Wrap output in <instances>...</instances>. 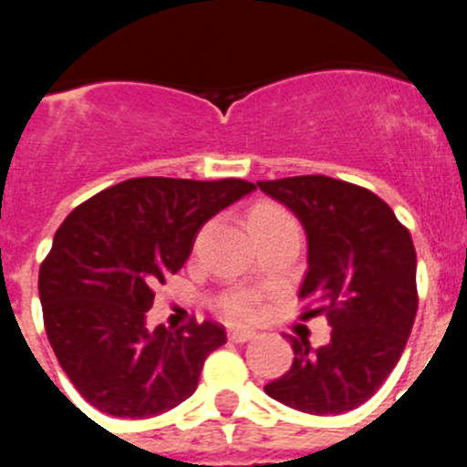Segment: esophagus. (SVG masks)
<instances>
[{"mask_svg":"<svg viewBox=\"0 0 467 467\" xmlns=\"http://www.w3.org/2000/svg\"><path fill=\"white\" fill-rule=\"evenodd\" d=\"M251 338H255V332H251V329H244V327H233V329H230V341L246 343L251 341Z\"/></svg>","mask_w":467,"mask_h":467,"instance_id":"esophagus-1","label":"esophagus"}]
</instances>
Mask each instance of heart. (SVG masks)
<instances>
[{"label":"heart","instance_id":"1","mask_svg":"<svg viewBox=\"0 0 467 467\" xmlns=\"http://www.w3.org/2000/svg\"><path fill=\"white\" fill-rule=\"evenodd\" d=\"M278 213H285L278 204L274 202H258L251 212H248V223L251 221L258 219H267V216H278ZM225 311H228L230 317H237V320H246V317L255 316V304L254 297H248V295H237V297L228 299L225 304Z\"/></svg>","mask_w":467,"mask_h":467}]
</instances>
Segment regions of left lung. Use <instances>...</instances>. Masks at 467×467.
<instances>
[{
	"label": "left lung",
	"mask_w": 467,
	"mask_h": 467,
	"mask_svg": "<svg viewBox=\"0 0 467 467\" xmlns=\"http://www.w3.org/2000/svg\"><path fill=\"white\" fill-rule=\"evenodd\" d=\"M295 213L308 255L299 297L327 313L332 341L313 350L290 338V371L265 385L267 396L308 415H341L371 399L394 371L417 316V254L410 233L376 193L304 174L258 182Z\"/></svg>",
	"instance_id": "1"
}]
</instances>
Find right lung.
<instances>
[{
	"instance_id": "obj_1",
	"label": "right lung",
	"mask_w": 467,
	"mask_h": 467,
	"mask_svg": "<svg viewBox=\"0 0 467 467\" xmlns=\"http://www.w3.org/2000/svg\"><path fill=\"white\" fill-rule=\"evenodd\" d=\"M255 191L244 180L138 177L67 216L38 274L47 341L82 399L142 420L189 399L223 325L150 329L154 287L184 267L198 230Z\"/></svg>"
}]
</instances>
